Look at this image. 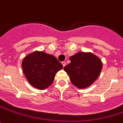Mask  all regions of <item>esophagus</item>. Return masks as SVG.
Wrapping results in <instances>:
<instances>
[{
  "mask_svg": "<svg viewBox=\"0 0 123 123\" xmlns=\"http://www.w3.org/2000/svg\"><path fill=\"white\" fill-rule=\"evenodd\" d=\"M62 66H63V67H65V66L66 65V62H65V61L62 62Z\"/></svg>",
  "mask_w": 123,
  "mask_h": 123,
  "instance_id": "34e87169",
  "label": "esophagus"
}]
</instances>
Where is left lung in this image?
I'll return each instance as SVG.
<instances>
[{
    "mask_svg": "<svg viewBox=\"0 0 123 123\" xmlns=\"http://www.w3.org/2000/svg\"><path fill=\"white\" fill-rule=\"evenodd\" d=\"M71 62L64 67L72 84L79 88L89 86L99 77L102 62L91 53L78 52L69 58Z\"/></svg>",
    "mask_w": 123,
    "mask_h": 123,
    "instance_id": "left-lung-1",
    "label": "left lung"
}]
</instances>
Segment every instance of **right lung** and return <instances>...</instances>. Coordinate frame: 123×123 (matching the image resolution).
<instances>
[{"label": "right lung", "instance_id": "right-lung-1", "mask_svg": "<svg viewBox=\"0 0 123 123\" xmlns=\"http://www.w3.org/2000/svg\"><path fill=\"white\" fill-rule=\"evenodd\" d=\"M22 66L28 82L40 90L50 86L55 74L63 67L55 56L43 52H35L27 55L23 59Z\"/></svg>", "mask_w": 123, "mask_h": 123}]
</instances>
